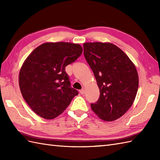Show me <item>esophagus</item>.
Listing matches in <instances>:
<instances>
[{
	"mask_svg": "<svg viewBox=\"0 0 160 160\" xmlns=\"http://www.w3.org/2000/svg\"><path fill=\"white\" fill-rule=\"evenodd\" d=\"M80 93L82 95H83V94H84V93H85V91H84V89H81V90H80Z\"/></svg>",
	"mask_w": 160,
	"mask_h": 160,
	"instance_id": "1",
	"label": "esophagus"
}]
</instances>
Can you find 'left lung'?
<instances>
[{
    "label": "left lung",
    "mask_w": 160,
    "mask_h": 160,
    "mask_svg": "<svg viewBox=\"0 0 160 160\" xmlns=\"http://www.w3.org/2000/svg\"><path fill=\"white\" fill-rule=\"evenodd\" d=\"M84 55L100 89V98L91 109L101 120L112 122L121 118L133 104L138 73L123 51L111 42H85Z\"/></svg>",
    "instance_id": "8db88e82"
}]
</instances>
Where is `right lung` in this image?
<instances>
[{
  "label": "right lung",
  "instance_id": "obj_1",
  "mask_svg": "<svg viewBox=\"0 0 160 160\" xmlns=\"http://www.w3.org/2000/svg\"><path fill=\"white\" fill-rule=\"evenodd\" d=\"M82 53L79 44L45 42L29 54L20 68L19 87L29 107L52 120L66 109L78 91L71 87L65 67Z\"/></svg>",
  "mask_w": 160,
  "mask_h": 160
}]
</instances>
